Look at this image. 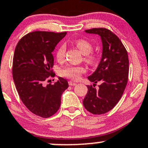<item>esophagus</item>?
<instances>
[{"mask_svg": "<svg viewBox=\"0 0 148 148\" xmlns=\"http://www.w3.org/2000/svg\"><path fill=\"white\" fill-rule=\"evenodd\" d=\"M69 86H76V85H77V83H75V82H72V81H69Z\"/></svg>", "mask_w": 148, "mask_h": 148, "instance_id": "obj_1", "label": "esophagus"}]
</instances>
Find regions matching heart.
I'll list each match as a JSON object with an SVG mask.
<instances>
[{"instance_id": "1", "label": "heart", "mask_w": 148, "mask_h": 148, "mask_svg": "<svg viewBox=\"0 0 148 148\" xmlns=\"http://www.w3.org/2000/svg\"><path fill=\"white\" fill-rule=\"evenodd\" d=\"M75 45L80 50L84 55H85V60L88 63L94 64L96 61V56L91 52L93 50V45L91 42L85 40H79L76 41ZM66 52V46L62 44L58 47L56 52V57L59 61L64 60ZM86 69L82 66H73L68 65L61 69L60 74L62 76L71 79H78L83 73L85 72Z\"/></svg>"}]
</instances>
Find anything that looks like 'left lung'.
Returning a JSON list of instances; mask_svg holds the SVG:
<instances>
[{
	"instance_id": "obj_1",
	"label": "left lung",
	"mask_w": 148,
	"mask_h": 148,
	"mask_svg": "<svg viewBox=\"0 0 148 148\" xmlns=\"http://www.w3.org/2000/svg\"><path fill=\"white\" fill-rule=\"evenodd\" d=\"M84 32L100 36L102 54L96 69L88 77L94 85L97 82H100L101 85L99 89L87 86L88 92L83 103L90 113L103 114L114 108L127 85L129 71L127 52L120 39L109 29L93 28Z\"/></svg>"
}]
</instances>
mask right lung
Masks as SVG:
<instances>
[{
    "label": "right lung",
    "instance_id": "obj_1",
    "mask_svg": "<svg viewBox=\"0 0 148 148\" xmlns=\"http://www.w3.org/2000/svg\"><path fill=\"white\" fill-rule=\"evenodd\" d=\"M66 32L35 31L18 42L12 62V77L20 98L34 114L49 118L59 110L61 97L68 88L62 77L54 84L44 85L54 64L52 52Z\"/></svg>",
    "mask_w": 148,
    "mask_h": 148
}]
</instances>
